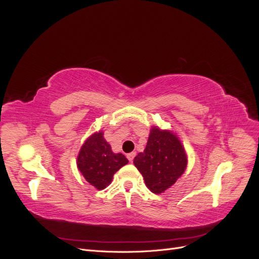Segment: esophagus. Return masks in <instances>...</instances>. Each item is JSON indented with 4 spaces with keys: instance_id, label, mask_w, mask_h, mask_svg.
<instances>
[{
    "instance_id": "34e87169",
    "label": "esophagus",
    "mask_w": 259,
    "mask_h": 259,
    "mask_svg": "<svg viewBox=\"0 0 259 259\" xmlns=\"http://www.w3.org/2000/svg\"><path fill=\"white\" fill-rule=\"evenodd\" d=\"M135 155H136V152H131L126 156H127V159H128L130 162H133V160H134V158H135Z\"/></svg>"
}]
</instances>
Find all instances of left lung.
I'll use <instances>...</instances> for the list:
<instances>
[{
    "label": "left lung",
    "mask_w": 259,
    "mask_h": 259,
    "mask_svg": "<svg viewBox=\"0 0 259 259\" xmlns=\"http://www.w3.org/2000/svg\"><path fill=\"white\" fill-rule=\"evenodd\" d=\"M134 164L149 189L153 193H162L184 174L187 156L177 136L153 127L145 151L135 156Z\"/></svg>",
    "instance_id": "8db88e82"
}]
</instances>
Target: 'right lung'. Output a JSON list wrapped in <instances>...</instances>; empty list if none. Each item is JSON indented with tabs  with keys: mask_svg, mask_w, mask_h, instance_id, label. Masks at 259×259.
Here are the masks:
<instances>
[{
	"mask_svg": "<svg viewBox=\"0 0 259 259\" xmlns=\"http://www.w3.org/2000/svg\"><path fill=\"white\" fill-rule=\"evenodd\" d=\"M127 163L122 153L112 152L101 132L86 139L77 156V167L86 182L99 190L110 184L115 171Z\"/></svg>",
	"mask_w": 259,
	"mask_h": 259,
	"instance_id": "right-lung-1",
	"label": "right lung"
}]
</instances>
